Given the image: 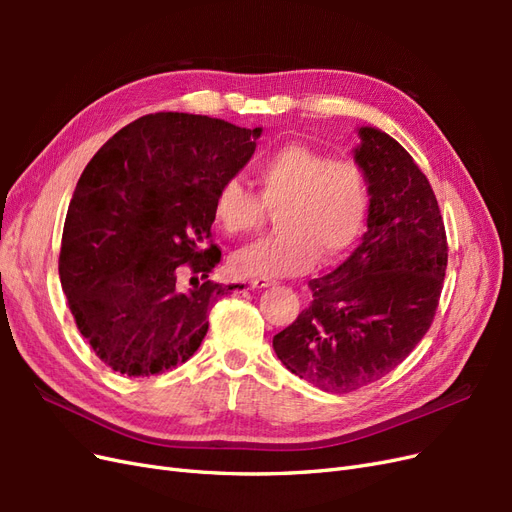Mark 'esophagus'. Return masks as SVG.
I'll use <instances>...</instances> for the list:
<instances>
[{
  "label": "esophagus",
  "mask_w": 512,
  "mask_h": 512,
  "mask_svg": "<svg viewBox=\"0 0 512 512\" xmlns=\"http://www.w3.org/2000/svg\"><path fill=\"white\" fill-rule=\"evenodd\" d=\"M273 284H275V282H273V280H267V277H256V280L250 282L252 288H269V286H273Z\"/></svg>",
  "instance_id": "obj_1"
}]
</instances>
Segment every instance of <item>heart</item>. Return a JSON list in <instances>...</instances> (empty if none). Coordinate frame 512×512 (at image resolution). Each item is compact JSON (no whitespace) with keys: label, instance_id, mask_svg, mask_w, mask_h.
<instances>
[{"label":"heart","instance_id":"obj_1","mask_svg":"<svg viewBox=\"0 0 512 512\" xmlns=\"http://www.w3.org/2000/svg\"><path fill=\"white\" fill-rule=\"evenodd\" d=\"M260 196L230 177L213 200V215L228 235H247L275 213L280 235L262 239L232 256L243 277H288L320 262L342 258L361 235L369 209L365 170L352 160H331L322 151L288 143L256 168Z\"/></svg>","mask_w":512,"mask_h":512}]
</instances>
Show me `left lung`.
Wrapping results in <instances>:
<instances>
[{"instance_id": "8db88e82", "label": "left lung", "mask_w": 512, "mask_h": 512, "mask_svg": "<svg viewBox=\"0 0 512 512\" xmlns=\"http://www.w3.org/2000/svg\"><path fill=\"white\" fill-rule=\"evenodd\" d=\"M354 147L369 183L361 245L333 273L309 280L312 303L273 337L294 376L352 393L393 371L436 316L448 245L436 194L410 153L363 126Z\"/></svg>"}]
</instances>
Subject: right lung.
<instances>
[{
  "label": "right lung",
  "instance_id": "right-lung-1",
  "mask_svg": "<svg viewBox=\"0 0 512 512\" xmlns=\"http://www.w3.org/2000/svg\"><path fill=\"white\" fill-rule=\"evenodd\" d=\"M262 128L188 113L145 115L100 147L72 194L59 277L81 335L113 371L156 376L185 363L209 312L239 286L207 277L220 185L250 162ZM188 266L206 282L188 293Z\"/></svg>",
  "mask_w": 512,
  "mask_h": 512
}]
</instances>
